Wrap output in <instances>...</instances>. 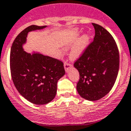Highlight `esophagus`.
Instances as JSON below:
<instances>
[{"label": "esophagus", "instance_id": "1", "mask_svg": "<svg viewBox=\"0 0 131 131\" xmlns=\"http://www.w3.org/2000/svg\"><path fill=\"white\" fill-rule=\"evenodd\" d=\"M71 64H70V63H68V61H66L65 62H64V70H65V71L68 72V69H69L70 67H71Z\"/></svg>", "mask_w": 131, "mask_h": 131}]
</instances>
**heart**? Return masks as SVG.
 Instances as JSON below:
<instances>
[{
    "instance_id": "heart-1",
    "label": "heart",
    "mask_w": 131,
    "mask_h": 131,
    "mask_svg": "<svg viewBox=\"0 0 131 131\" xmlns=\"http://www.w3.org/2000/svg\"><path fill=\"white\" fill-rule=\"evenodd\" d=\"M78 31V29H75L73 30V34H76ZM89 41H90V38L87 34L83 35L71 50V52L70 53V58L73 60H75L82 56L89 45Z\"/></svg>"
}]
</instances>
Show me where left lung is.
Listing matches in <instances>:
<instances>
[{"instance_id":"1","label":"left lung","mask_w":131,"mask_h":131,"mask_svg":"<svg viewBox=\"0 0 131 131\" xmlns=\"http://www.w3.org/2000/svg\"><path fill=\"white\" fill-rule=\"evenodd\" d=\"M93 42L74 63L79 73L77 90L81 97L96 101L104 97L115 83L119 70V56L116 43L108 31L92 23Z\"/></svg>"}]
</instances>
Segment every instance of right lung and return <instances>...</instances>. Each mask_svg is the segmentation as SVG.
Here are the masks:
<instances>
[{"label": "right lung", "instance_id": "1", "mask_svg": "<svg viewBox=\"0 0 131 131\" xmlns=\"http://www.w3.org/2000/svg\"><path fill=\"white\" fill-rule=\"evenodd\" d=\"M47 26L31 25L22 31L12 44L10 52L11 74L20 95L35 105H45L54 99L57 83L65 74L63 62L39 52L28 53L23 48L28 34Z\"/></svg>", "mask_w": 131, "mask_h": 131}]
</instances>
